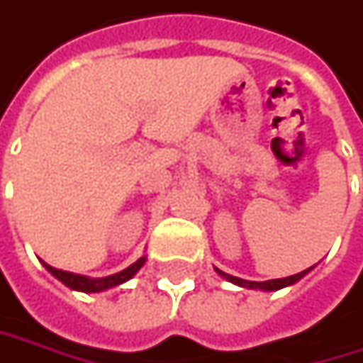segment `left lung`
<instances>
[{
  "label": "left lung",
  "instance_id": "left-lung-1",
  "mask_svg": "<svg viewBox=\"0 0 363 363\" xmlns=\"http://www.w3.org/2000/svg\"><path fill=\"white\" fill-rule=\"evenodd\" d=\"M217 270V268H215ZM313 270V266L307 268V270H303V272H298V274H292L286 276V278H274V280H264V282H254V280H244V278H238V276H231L225 274V272H221V270H217V274L223 276L225 280L229 282H233V284H238V286H244V289H254V291H280V289H284V286H291L294 282H298L303 276L307 274Z\"/></svg>",
  "mask_w": 363,
  "mask_h": 363
}]
</instances>
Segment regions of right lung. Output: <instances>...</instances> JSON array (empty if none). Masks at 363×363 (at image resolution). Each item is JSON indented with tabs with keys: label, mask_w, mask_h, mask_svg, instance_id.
I'll return each mask as SVG.
<instances>
[{
	"label": "right lung",
	"mask_w": 363,
	"mask_h": 363,
	"mask_svg": "<svg viewBox=\"0 0 363 363\" xmlns=\"http://www.w3.org/2000/svg\"><path fill=\"white\" fill-rule=\"evenodd\" d=\"M146 262V256H142L140 260H135L132 266H128L125 270L121 272H116L111 276H105V278H89V276H81V274H72V272H65V270H58V268H52L50 264L42 262L46 266V270L50 274L58 278L65 286H69L72 291H81V292H103L113 289V286H119L123 282H128L130 278H134L135 272L144 266Z\"/></svg>",
	"instance_id": "1"
}]
</instances>
